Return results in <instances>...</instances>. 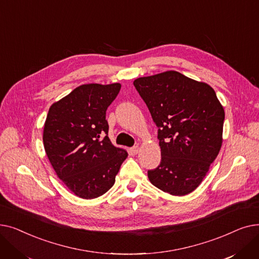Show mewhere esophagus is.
<instances>
[{
    "label": "esophagus",
    "mask_w": 259,
    "mask_h": 259,
    "mask_svg": "<svg viewBox=\"0 0 259 259\" xmlns=\"http://www.w3.org/2000/svg\"><path fill=\"white\" fill-rule=\"evenodd\" d=\"M139 150H140V147H139V146H133V147L131 148V152H132L133 154L139 153Z\"/></svg>",
    "instance_id": "esophagus-1"
}]
</instances>
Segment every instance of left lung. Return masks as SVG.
Returning <instances> with one entry per match:
<instances>
[{"instance_id":"1","label":"left lung","mask_w":259,"mask_h":259,"mask_svg":"<svg viewBox=\"0 0 259 259\" xmlns=\"http://www.w3.org/2000/svg\"><path fill=\"white\" fill-rule=\"evenodd\" d=\"M157 130L161 159L148 170L153 186L171 195L191 193L219 155L225 111L212 87L178 71L133 81Z\"/></svg>"}]
</instances>
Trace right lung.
<instances>
[{
    "instance_id": "right-lung-1",
    "label": "right lung",
    "mask_w": 259,
    "mask_h": 259,
    "mask_svg": "<svg viewBox=\"0 0 259 259\" xmlns=\"http://www.w3.org/2000/svg\"><path fill=\"white\" fill-rule=\"evenodd\" d=\"M120 84L81 85L48 111L43 142L59 179L76 196L97 198L115 182L128 153L108 138L107 108Z\"/></svg>"
}]
</instances>
